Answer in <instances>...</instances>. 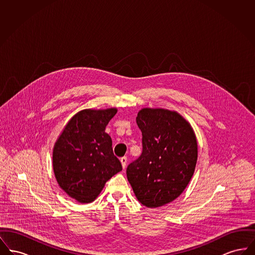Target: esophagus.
<instances>
[{"label": "esophagus", "mask_w": 255, "mask_h": 255, "mask_svg": "<svg viewBox=\"0 0 255 255\" xmlns=\"http://www.w3.org/2000/svg\"><path fill=\"white\" fill-rule=\"evenodd\" d=\"M121 162H122V167H123V169L126 167V164H127V158L126 157H122L121 158Z\"/></svg>", "instance_id": "1"}]
</instances>
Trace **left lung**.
<instances>
[{
  "instance_id": "obj_1",
  "label": "left lung",
  "mask_w": 255,
  "mask_h": 255,
  "mask_svg": "<svg viewBox=\"0 0 255 255\" xmlns=\"http://www.w3.org/2000/svg\"><path fill=\"white\" fill-rule=\"evenodd\" d=\"M136 124L142 133V153L128 165L127 179L143 206H164L182 194L194 174V131L177 112L159 108L140 110Z\"/></svg>"
}]
</instances>
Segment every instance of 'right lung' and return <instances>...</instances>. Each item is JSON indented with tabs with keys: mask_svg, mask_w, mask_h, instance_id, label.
<instances>
[{
	"mask_svg": "<svg viewBox=\"0 0 255 255\" xmlns=\"http://www.w3.org/2000/svg\"><path fill=\"white\" fill-rule=\"evenodd\" d=\"M117 108L86 109L74 115L56 140L53 171L61 188L81 204L92 203L106 182L122 171L105 128Z\"/></svg>",
	"mask_w": 255,
	"mask_h": 255,
	"instance_id": "right-lung-1",
	"label": "right lung"
}]
</instances>
